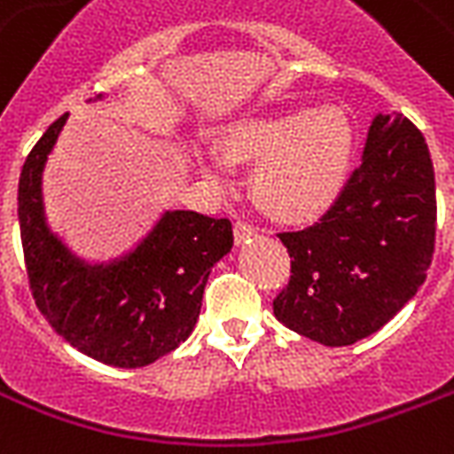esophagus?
<instances>
[{"label":"esophagus","mask_w":454,"mask_h":454,"mask_svg":"<svg viewBox=\"0 0 454 454\" xmlns=\"http://www.w3.org/2000/svg\"><path fill=\"white\" fill-rule=\"evenodd\" d=\"M254 235H257V228L252 226L250 221H238V223H235V242H238V245L245 240H250Z\"/></svg>","instance_id":"esophagus-1"}]
</instances>
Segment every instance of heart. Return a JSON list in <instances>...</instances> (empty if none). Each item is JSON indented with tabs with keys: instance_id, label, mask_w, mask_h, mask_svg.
Wrapping results in <instances>:
<instances>
[{
	"instance_id": "obj_1",
	"label": "heart",
	"mask_w": 454,
	"mask_h": 454,
	"mask_svg": "<svg viewBox=\"0 0 454 454\" xmlns=\"http://www.w3.org/2000/svg\"><path fill=\"white\" fill-rule=\"evenodd\" d=\"M355 133L338 106H290L247 116L228 128L223 152L233 161H257L252 195L281 219H307L331 204L350 166ZM209 173L223 176L228 161L214 157Z\"/></svg>"
}]
</instances>
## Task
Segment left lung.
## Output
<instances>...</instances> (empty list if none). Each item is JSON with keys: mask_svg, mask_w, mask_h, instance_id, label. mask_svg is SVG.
<instances>
[{"mask_svg": "<svg viewBox=\"0 0 454 454\" xmlns=\"http://www.w3.org/2000/svg\"><path fill=\"white\" fill-rule=\"evenodd\" d=\"M278 238L290 254V281L273 300L283 326L328 348L386 326L434 259L435 176L419 128L403 114H379L331 209Z\"/></svg>", "mask_w": 454, "mask_h": 454, "instance_id": "1", "label": "left lung"}]
</instances>
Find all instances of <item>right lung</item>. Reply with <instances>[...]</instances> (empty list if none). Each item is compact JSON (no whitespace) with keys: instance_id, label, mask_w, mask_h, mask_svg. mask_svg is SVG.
Returning <instances> with one entry per match:
<instances>
[{"instance_id":"1","label":"right lung","mask_w":454,"mask_h":454,"mask_svg":"<svg viewBox=\"0 0 454 454\" xmlns=\"http://www.w3.org/2000/svg\"><path fill=\"white\" fill-rule=\"evenodd\" d=\"M68 114L27 154L19 181V223L35 304L82 355L121 366H147L176 350L197 324L207 278L233 247L228 219L164 212L135 250L88 264L44 221L43 171Z\"/></svg>"}]
</instances>
